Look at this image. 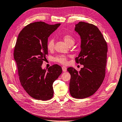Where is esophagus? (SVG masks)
<instances>
[{"label":"esophagus","instance_id":"obj_1","mask_svg":"<svg viewBox=\"0 0 122 122\" xmlns=\"http://www.w3.org/2000/svg\"><path fill=\"white\" fill-rule=\"evenodd\" d=\"M62 71H64V72L66 71H67V68L65 66H62Z\"/></svg>","mask_w":122,"mask_h":122}]
</instances>
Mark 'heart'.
<instances>
[{"label":"heart","instance_id":"1","mask_svg":"<svg viewBox=\"0 0 122 122\" xmlns=\"http://www.w3.org/2000/svg\"><path fill=\"white\" fill-rule=\"evenodd\" d=\"M63 39L65 42L68 46L75 43L74 38L71 35H65L63 36ZM54 46L55 42L54 39H50L48 40L46 45L47 49L49 51H53L54 48ZM53 60L62 64H66L67 63V57L66 56L64 55H58L53 58Z\"/></svg>","mask_w":122,"mask_h":122}]
</instances>
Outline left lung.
I'll use <instances>...</instances> for the list:
<instances>
[{"label": "left lung", "mask_w": 122, "mask_h": 122, "mask_svg": "<svg viewBox=\"0 0 122 122\" xmlns=\"http://www.w3.org/2000/svg\"><path fill=\"white\" fill-rule=\"evenodd\" d=\"M75 31L80 36L81 51L75 60L84 65L80 71L68 67L71 75L69 92L74 98L84 99L93 95L105 78L107 44L99 29L92 24L79 22Z\"/></svg>", "instance_id": "obj_1"}]
</instances>
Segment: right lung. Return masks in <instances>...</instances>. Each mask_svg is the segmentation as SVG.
Wrapping results in <instances>:
<instances>
[{
	"mask_svg": "<svg viewBox=\"0 0 122 122\" xmlns=\"http://www.w3.org/2000/svg\"><path fill=\"white\" fill-rule=\"evenodd\" d=\"M60 24L31 23L21 30L16 41L14 58L20 83L25 92L36 100L46 101L53 98V84L62 71L57 64L47 70L41 67L48 54V38Z\"/></svg>",
	"mask_w": 122,
	"mask_h": 122,
	"instance_id": "1",
	"label": "right lung"
}]
</instances>
